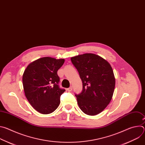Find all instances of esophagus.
I'll use <instances>...</instances> for the list:
<instances>
[{
  "instance_id": "1",
  "label": "esophagus",
  "mask_w": 145,
  "mask_h": 145,
  "mask_svg": "<svg viewBox=\"0 0 145 145\" xmlns=\"http://www.w3.org/2000/svg\"><path fill=\"white\" fill-rule=\"evenodd\" d=\"M67 91H68V92H71V91H72V87H69V88H67Z\"/></svg>"
}]
</instances>
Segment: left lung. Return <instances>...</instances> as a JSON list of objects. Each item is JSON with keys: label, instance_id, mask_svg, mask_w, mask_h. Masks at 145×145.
Masks as SVG:
<instances>
[{"label": "left lung", "instance_id": "8db88e82", "mask_svg": "<svg viewBox=\"0 0 145 145\" xmlns=\"http://www.w3.org/2000/svg\"><path fill=\"white\" fill-rule=\"evenodd\" d=\"M82 82V91L75 95L81 110L88 115L102 112L110 103L115 89V78L108 62L92 53L71 57Z\"/></svg>", "mask_w": 145, "mask_h": 145}]
</instances>
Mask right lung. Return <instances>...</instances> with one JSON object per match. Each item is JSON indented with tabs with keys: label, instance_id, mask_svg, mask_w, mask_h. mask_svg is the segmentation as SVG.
<instances>
[{
	"label": "right lung",
	"instance_id": "right-lung-1",
	"mask_svg": "<svg viewBox=\"0 0 145 145\" xmlns=\"http://www.w3.org/2000/svg\"><path fill=\"white\" fill-rule=\"evenodd\" d=\"M64 62V59L40 58L29 64L24 71L22 82L25 96L40 114H50L59 105L60 96L65 90L59 88L57 71Z\"/></svg>",
	"mask_w": 145,
	"mask_h": 145
}]
</instances>
